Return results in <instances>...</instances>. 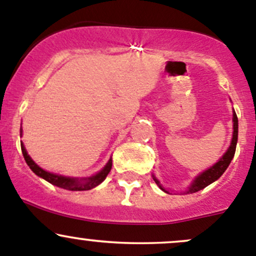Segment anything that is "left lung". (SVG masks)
Returning a JSON list of instances; mask_svg holds the SVG:
<instances>
[{"label":"left lung","instance_id":"obj_1","mask_svg":"<svg viewBox=\"0 0 256 256\" xmlns=\"http://www.w3.org/2000/svg\"><path fill=\"white\" fill-rule=\"evenodd\" d=\"M233 122H234L233 138H232V144H230V146H229L228 151L224 154V156L222 157V158L219 160V161L216 162L214 166H212L210 168H208L207 171H204L203 174H200V176L196 178L194 182H193L192 186L190 187V190H187V193H194V192H198V190H203V188H206L207 186L210 184V183H213L214 180H218V178L220 177L224 172H226V170L228 168V166L230 164L232 160H233L234 154H236V141H238V118H236V112H234V114H233ZM154 182L158 184V187L161 188L162 190L167 192V190H164L161 184H160V182L156 180V178L154 177Z\"/></svg>","mask_w":256,"mask_h":256}]
</instances>
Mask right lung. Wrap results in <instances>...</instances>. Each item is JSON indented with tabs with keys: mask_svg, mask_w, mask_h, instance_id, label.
<instances>
[{
	"mask_svg": "<svg viewBox=\"0 0 256 256\" xmlns=\"http://www.w3.org/2000/svg\"><path fill=\"white\" fill-rule=\"evenodd\" d=\"M20 148H22V154H23V157H24L26 162H27V164L30 166V168L32 170V171L34 172L37 176L42 177L43 180H48L49 183L56 186V187L64 188V190H92V188L96 187L98 184H100V183H102V180L106 178V176L109 174L110 170H112V161L110 160V161L106 164V166H105L104 168L99 172V174H96L95 176H92V177L84 178V180L58 176V174H49V172L40 168V166H37V164H34V161H33V160L28 156V154H27V151H26L23 144H20Z\"/></svg>",
	"mask_w": 256,
	"mask_h": 256,
	"instance_id": "obj_1",
	"label": "right lung"
}]
</instances>
